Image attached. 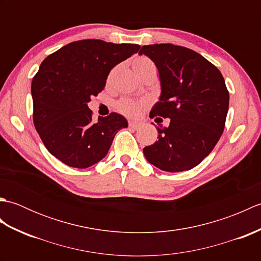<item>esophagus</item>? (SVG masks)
Returning <instances> with one entry per match:
<instances>
[{
    "mask_svg": "<svg viewBox=\"0 0 261 261\" xmlns=\"http://www.w3.org/2000/svg\"><path fill=\"white\" fill-rule=\"evenodd\" d=\"M142 123L139 121H129V126L132 127V129H139Z\"/></svg>",
    "mask_w": 261,
    "mask_h": 261,
    "instance_id": "esophagus-1",
    "label": "esophagus"
}]
</instances>
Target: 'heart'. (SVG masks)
Here are the masks:
<instances>
[{"label":"heart","mask_w":261,"mask_h":261,"mask_svg":"<svg viewBox=\"0 0 261 261\" xmlns=\"http://www.w3.org/2000/svg\"><path fill=\"white\" fill-rule=\"evenodd\" d=\"M132 67H134L136 74L139 77H141L143 74L148 73V71H157L153 62L147 56H137L132 60ZM146 105L147 103L143 101H135V99L124 97L119 99V101L115 103V109L122 114L135 118V116L139 115L141 110L145 108Z\"/></svg>","instance_id":"1"}]
</instances>
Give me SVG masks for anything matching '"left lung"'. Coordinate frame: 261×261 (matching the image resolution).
<instances>
[{"instance_id": "left-lung-1", "label": "left lung", "mask_w": 261, "mask_h": 261, "mask_svg": "<svg viewBox=\"0 0 261 261\" xmlns=\"http://www.w3.org/2000/svg\"><path fill=\"white\" fill-rule=\"evenodd\" d=\"M139 54L157 66L162 82V96L150 118L170 119L168 127H157L158 141L143 148L145 157L170 173L192 169L223 134L229 109L223 76L198 53L173 43L142 46Z\"/></svg>"}]
</instances>
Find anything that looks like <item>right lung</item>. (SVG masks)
<instances>
[{"label":"right lung","mask_w":261,"mask_h":261,"mask_svg":"<svg viewBox=\"0 0 261 261\" xmlns=\"http://www.w3.org/2000/svg\"><path fill=\"white\" fill-rule=\"evenodd\" d=\"M139 48L84 39L43 60L31 84L33 124L53 156L75 168H87L107 156L127 121L112 112L94 122L87 103L104 90L111 69Z\"/></svg>","instance_id":"right-lung-1"}]
</instances>
